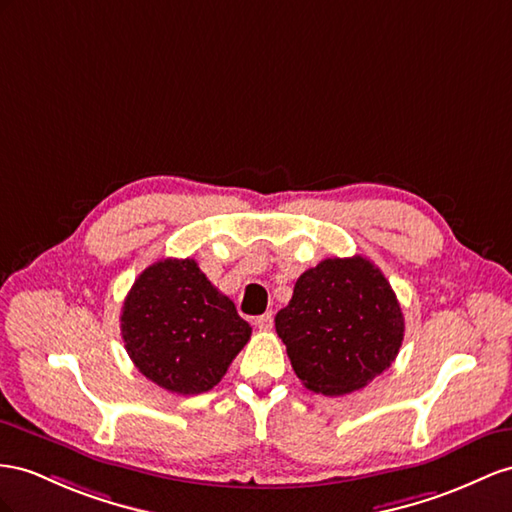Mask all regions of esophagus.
<instances>
[{
  "label": "esophagus",
  "mask_w": 512,
  "mask_h": 512,
  "mask_svg": "<svg viewBox=\"0 0 512 512\" xmlns=\"http://www.w3.org/2000/svg\"><path fill=\"white\" fill-rule=\"evenodd\" d=\"M272 322H274V318H272V311L264 313V316H259V318L255 320V324H257V329H259V331H270V329H272Z\"/></svg>",
  "instance_id": "1"
}]
</instances>
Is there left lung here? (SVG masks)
Listing matches in <instances>:
<instances>
[{"label":"left lung","instance_id":"1","mask_svg":"<svg viewBox=\"0 0 512 512\" xmlns=\"http://www.w3.org/2000/svg\"><path fill=\"white\" fill-rule=\"evenodd\" d=\"M274 326L296 376L324 396L372 383L396 361L404 337L396 294L361 255L324 259L300 274Z\"/></svg>","mask_w":512,"mask_h":512}]
</instances>
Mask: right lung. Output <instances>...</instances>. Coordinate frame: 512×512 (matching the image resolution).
Instances as JSON below:
<instances>
[{"mask_svg":"<svg viewBox=\"0 0 512 512\" xmlns=\"http://www.w3.org/2000/svg\"><path fill=\"white\" fill-rule=\"evenodd\" d=\"M121 335L129 359L170 393L209 391L251 339V324L220 294L194 259H160L123 303Z\"/></svg>","mask_w":512,"mask_h":512,"instance_id":"right-lung-1","label":"right lung"}]
</instances>
